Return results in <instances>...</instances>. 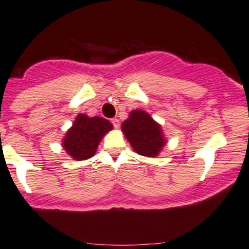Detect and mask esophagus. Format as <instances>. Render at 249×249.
Here are the masks:
<instances>
[{"mask_svg": "<svg viewBox=\"0 0 249 249\" xmlns=\"http://www.w3.org/2000/svg\"><path fill=\"white\" fill-rule=\"evenodd\" d=\"M111 123H112L113 127H116V128H118L119 125H121V122H119V119H117V118H112Z\"/></svg>", "mask_w": 249, "mask_h": 249, "instance_id": "1", "label": "esophagus"}]
</instances>
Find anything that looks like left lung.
<instances>
[{
    "instance_id": "obj_1",
    "label": "left lung",
    "mask_w": 249,
    "mask_h": 249,
    "mask_svg": "<svg viewBox=\"0 0 249 249\" xmlns=\"http://www.w3.org/2000/svg\"><path fill=\"white\" fill-rule=\"evenodd\" d=\"M122 130L134 151L145 157H155L164 145L160 125L142 110L131 112L130 118L123 123Z\"/></svg>"
}]
</instances>
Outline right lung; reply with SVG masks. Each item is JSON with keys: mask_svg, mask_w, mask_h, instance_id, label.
Wrapping results in <instances>:
<instances>
[{"mask_svg": "<svg viewBox=\"0 0 249 249\" xmlns=\"http://www.w3.org/2000/svg\"><path fill=\"white\" fill-rule=\"evenodd\" d=\"M112 124L102 117L79 115L73 126L68 130L64 139V148L75 160H86L91 158L97 149L98 142Z\"/></svg>", "mask_w": 249, "mask_h": 249, "instance_id": "1", "label": "right lung"}]
</instances>
